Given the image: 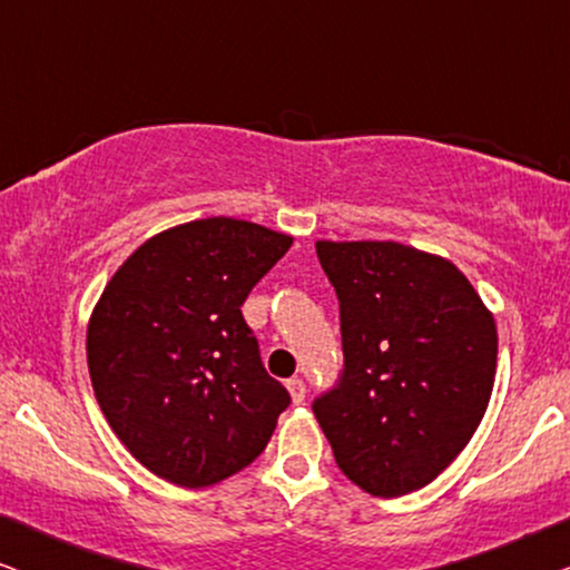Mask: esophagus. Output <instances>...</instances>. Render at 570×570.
<instances>
[{
  "mask_svg": "<svg viewBox=\"0 0 570 570\" xmlns=\"http://www.w3.org/2000/svg\"><path fill=\"white\" fill-rule=\"evenodd\" d=\"M287 392H291L295 404H301L303 400H306V384H303V379L287 381Z\"/></svg>",
  "mask_w": 570,
  "mask_h": 570,
  "instance_id": "esophagus-1",
  "label": "esophagus"
}]
</instances>
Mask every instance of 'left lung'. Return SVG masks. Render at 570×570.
I'll use <instances>...</instances> for the list:
<instances>
[{
  "label": "left lung",
  "instance_id": "obj_1",
  "mask_svg": "<svg viewBox=\"0 0 570 570\" xmlns=\"http://www.w3.org/2000/svg\"><path fill=\"white\" fill-rule=\"evenodd\" d=\"M316 254L340 301L345 361L311 407L355 485L412 493L454 462L485 415L493 314L454 264L412 246L318 240Z\"/></svg>",
  "mask_w": 570,
  "mask_h": 570
}]
</instances>
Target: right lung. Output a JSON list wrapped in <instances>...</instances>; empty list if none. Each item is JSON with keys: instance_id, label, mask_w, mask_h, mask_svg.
Returning a JSON list of instances; mask_svg holds the SVG:
<instances>
[{"instance_id": "1", "label": "right lung", "mask_w": 570, "mask_h": 570, "mask_svg": "<svg viewBox=\"0 0 570 570\" xmlns=\"http://www.w3.org/2000/svg\"><path fill=\"white\" fill-rule=\"evenodd\" d=\"M293 238L207 217L145 240L88 324V368L129 454L181 488L215 485L262 454L291 394L264 371L240 306Z\"/></svg>"}]
</instances>
